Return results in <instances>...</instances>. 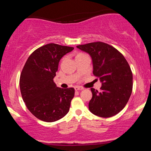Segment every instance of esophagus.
I'll return each instance as SVG.
<instances>
[{
  "label": "esophagus",
  "mask_w": 151,
  "mask_h": 151,
  "mask_svg": "<svg viewBox=\"0 0 151 151\" xmlns=\"http://www.w3.org/2000/svg\"><path fill=\"white\" fill-rule=\"evenodd\" d=\"M74 89H75L76 91H81V90L84 89V88L81 87V86H75V87H74Z\"/></svg>",
  "instance_id": "1"
}]
</instances>
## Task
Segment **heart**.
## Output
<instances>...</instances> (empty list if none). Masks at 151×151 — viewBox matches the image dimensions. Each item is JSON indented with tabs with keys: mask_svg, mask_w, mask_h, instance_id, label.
Wrapping results in <instances>:
<instances>
[{
	"mask_svg": "<svg viewBox=\"0 0 151 151\" xmlns=\"http://www.w3.org/2000/svg\"><path fill=\"white\" fill-rule=\"evenodd\" d=\"M83 55V54H81V53H79V54H78V55H77V56H78V55Z\"/></svg>",
	"mask_w": 151,
	"mask_h": 151,
	"instance_id": "1",
	"label": "heart"
}]
</instances>
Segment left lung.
<instances>
[{
	"label": "left lung",
	"instance_id": "obj_1",
	"mask_svg": "<svg viewBox=\"0 0 151 151\" xmlns=\"http://www.w3.org/2000/svg\"><path fill=\"white\" fill-rule=\"evenodd\" d=\"M77 47L89 54L93 75L102 83L100 91L91 89L89 111L103 118L116 115L125 107L132 93L133 74L129 63L119 50L105 42H90Z\"/></svg>",
	"mask_w": 151,
	"mask_h": 151
}]
</instances>
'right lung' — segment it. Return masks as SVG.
Instances as JSON below:
<instances>
[{
    "label": "right lung",
    "mask_w": 151,
    "mask_h": 151,
    "mask_svg": "<svg viewBox=\"0 0 151 151\" xmlns=\"http://www.w3.org/2000/svg\"><path fill=\"white\" fill-rule=\"evenodd\" d=\"M74 47L50 43L35 50L26 61L20 77V89L27 109L36 118L54 122L69 112L74 88L61 89L54 82L59 62Z\"/></svg>",
    "instance_id": "1"
}]
</instances>
